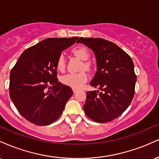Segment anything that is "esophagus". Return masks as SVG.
I'll list each match as a JSON object with an SVG mask.
<instances>
[{"label": "esophagus", "instance_id": "esophagus-1", "mask_svg": "<svg viewBox=\"0 0 159 159\" xmlns=\"http://www.w3.org/2000/svg\"><path fill=\"white\" fill-rule=\"evenodd\" d=\"M78 90L77 88H72V91H73V93H76Z\"/></svg>", "mask_w": 159, "mask_h": 159}]
</instances>
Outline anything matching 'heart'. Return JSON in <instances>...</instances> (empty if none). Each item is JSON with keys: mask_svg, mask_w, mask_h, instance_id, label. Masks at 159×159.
<instances>
[{"mask_svg": "<svg viewBox=\"0 0 159 159\" xmlns=\"http://www.w3.org/2000/svg\"><path fill=\"white\" fill-rule=\"evenodd\" d=\"M72 52L76 56L82 61H87L90 57V52L88 49L84 46H78L75 48ZM86 68H88V63H84ZM66 68V58L63 54H61L57 61V69L63 72ZM87 75L84 72H80L78 73H68L63 75L61 81L63 84L69 86L72 88H80L87 81Z\"/></svg>", "mask_w": 159, "mask_h": 159, "instance_id": "heart-1", "label": "heart"}]
</instances>
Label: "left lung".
<instances>
[{
    "instance_id": "obj_1",
    "label": "left lung",
    "mask_w": 159,
    "mask_h": 159,
    "mask_svg": "<svg viewBox=\"0 0 159 159\" xmlns=\"http://www.w3.org/2000/svg\"><path fill=\"white\" fill-rule=\"evenodd\" d=\"M79 43L94 52L97 72L90 85L100 90L87 92L85 114L99 123L112 121L126 110L134 97L137 77L132 58L108 40L81 37Z\"/></svg>"
}]
</instances>
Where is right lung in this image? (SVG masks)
<instances>
[{"mask_svg":"<svg viewBox=\"0 0 159 159\" xmlns=\"http://www.w3.org/2000/svg\"><path fill=\"white\" fill-rule=\"evenodd\" d=\"M78 37L48 38L24 52L11 69L10 96L19 112L38 125L61 116L72 90L58 81L57 61Z\"/></svg>","mask_w":159,"mask_h":159,"instance_id":"1","label":"right lung"}]
</instances>
